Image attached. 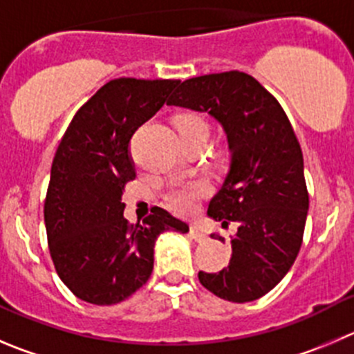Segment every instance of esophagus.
<instances>
[{"label":"esophagus","mask_w":354,"mask_h":354,"mask_svg":"<svg viewBox=\"0 0 354 354\" xmlns=\"http://www.w3.org/2000/svg\"><path fill=\"white\" fill-rule=\"evenodd\" d=\"M189 234L193 236L194 241H200V243H201V241L207 240V234H205L203 230H201L200 225H196V224H191Z\"/></svg>","instance_id":"obj_1"}]
</instances>
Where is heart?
Wrapping results in <instances>:
<instances>
[{
  "label": "heart",
  "instance_id": "obj_1",
  "mask_svg": "<svg viewBox=\"0 0 354 354\" xmlns=\"http://www.w3.org/2000/svg\"><path fill=\"white\" fill-rule=\"evenodd\" d=\"M177 130L179 133H189V132H207L208 127L205 123V120H201L200 116H194V114H184L177 120ZM208 186L201 180L196 183L183 184V186H175L165 196V203L170 210H174L175 214H191V212L196 208L198 200H200L203 194H207Z\"/></svg>",
  "mask_w": 354,
  "mask_h": 354
}]
</instances>
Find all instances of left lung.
Listing matches in <instances>:
<instances>
[{
    "label": "left lung",
    "mask_w": 354,
    "mask_h": 354,
    "mask_svg": "<svg viewBox=\"0 0 354 354\" xmlns=\"http://www.w3.org/2000/svg\"><path fill=\"white\" fill-rule=\"evenodd\" d=\"M168 106L210 114L231 153L230 171L207 212L222 227H236L230 266L198 278L225 301H255L283 280L301 250L309 196L294 129L278 100L240 71L186 80Z\"/></svg>",
    "instance_id": "8db88e82"
}]
</instances>
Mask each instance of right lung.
<instances>
[{
	"mask_svg": "<svg viewBox=\"0 0 354 354\" xmlns=\"http://www.w3.org/2000/svg\"><path fill=\"white\" fill-rule=\"evenodd\" d=\"M180 82L120 78L80 107L50 171L45 225L57 274L82 301L111 306L139 290L153 272L154 243L165 231L189 225L156 207L129 224L121 201L136 179L130 139Z\"/></svg>",
	"mask_w": 354,
	"mask_h": 354,
	"instance_id": "1",
	"label": "right lung"
}]
</instances>
